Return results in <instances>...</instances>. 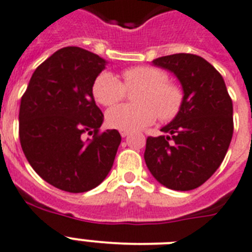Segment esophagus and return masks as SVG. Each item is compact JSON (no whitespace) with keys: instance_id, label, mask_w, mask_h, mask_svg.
I'll list each match as a JSON object with an SVG mask.
<instances>
[{"instance_id":"obj_1","label":"esophagus","mask_w":252,"mask_h":252,"mask_svg":"<svg viewBox=\"0 0 252 252\" xmlns=\"http://www.w3.org/2000/svg\"><path fill=\"white\" fill-rule=\"evenodd\" d=\"M120 134H121V136H122V138H126V136H128V134H130V131H125V130H121V132H120Z\"/></svg>"}]
</instances>
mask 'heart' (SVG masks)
I'll return each mask as SVG.
<instances>
[{
	"label": "heart",
	"mask_w": 252,
	"mask_h": 252,
	"mask_svg": "<svg viewBox=\"0 0 252 252\" xmlns=\"http://www.w3.org/2000/svg\"><path fill=\"white\" fill-rule=\"evenodd\" d=\"M165 70L151 65L128 68L124 72V82L111 72H101L93 85L95 100L104 107L120 103L126 89H140L135 96L139 104H122L107 112L109 127L135 131L144 128L158 118L168 121L179 113L184 94L180 86L170 82Z\"/></svg>",
	"instance_id": "1"
}]
</instances>
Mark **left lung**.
Wrapping results in <instances>:
<instances>
[{
    "instance_id": "8db88e82",
    "label": "left lung",
    "mask_w": 252,
    "mask_h": 252,
    "mask_svg": "<svg viewBox=\"0 0 252 252\" xmlns=\"http://www.w3.org/2000/svg\"><path fill=\"white\" fill-rule=\"evenodd\" d=\"M153 65L167 69L184 93L175 118L149 136L144 159L156 180L174 190L202 186L221 165L233 135V104L221 74L193 54L161 56Z\"/></svg>"
}]
</instances>
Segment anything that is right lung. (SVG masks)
I'll list each match as a JSON object with an SVG mask.
<instances>
[{
	"label": "right lung",
	"instance_id": "add662e5",
	"mask_svg": "<svg viewBox=\"0 0 252 252\" xmlns=\"http://www.w3.org/2000/svg\"><path fill=\"white\" fill-rule=\"evenodd\" d=\"M107 60L64 47L37 66L20 101L19 138L29 165L49 184L69 193L95 188L113 166L121 135L100 132L104 116L93 85ZM86 134L91 138L84 139Z\"/></svg>",
	"mask_w": 252,
	"mask_h": 252
}]
</instances>
